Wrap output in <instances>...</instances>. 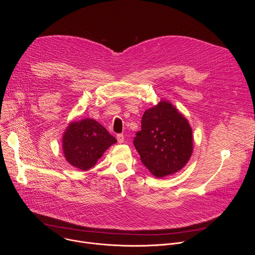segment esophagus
I'll use <instances>...</instances> for the list:
<instances>
[{"instance_id":"1","label":"esophagus","mask_w":255,"mask_h":255,"mask_svg":"<svg viewBox=\"0 0 255 255\" xmlns=\"http://www.w3.org/2000/svg\"><path fill=\"white\" fill-rule=\"evenodd\" d=\"M117 140L119 143H123L124 142V135L123 134H118L117 135Z\"/></svg>"}]
</instances>
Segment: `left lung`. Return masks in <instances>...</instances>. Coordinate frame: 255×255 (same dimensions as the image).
<instances>
[{
	"label": "left lung",
	"instance_id": "1",
	"mask_svg": "<svg viewBox=\"0 0 255 255\" xmlns=\"http://www.w3.org/2000/svg\"><path fill=\"white\" fill-rule=\"evenodd\" d=\"M134 146L142 163L156 177L183 168L193 153V131L184 115L161 100L144 112Z\"/></svg>",
	"mask_w": 255,
	"mask_h": 255
}]
</instances>
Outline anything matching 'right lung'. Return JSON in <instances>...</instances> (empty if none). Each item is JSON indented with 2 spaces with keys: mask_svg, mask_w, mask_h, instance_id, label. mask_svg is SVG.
Instances as JSON below:
<instances>
[{
  "mask_svg": "<svg viewBox=\"0 0 255 255\" xmlns=\"http://www.w3.org/2000/svg\"><path fill=\"white\" fill-rule=\"evenodd\" d=\"M116 142L115 137L103 125L86 118L67 126L62 136V149L69 164L81 170H88Z\"/></svg>",
  "mask_w": 255,
  "mask_h": 255,
  "instance_id": "obj_1",
  "label": "right lung"
}]
</instances>
